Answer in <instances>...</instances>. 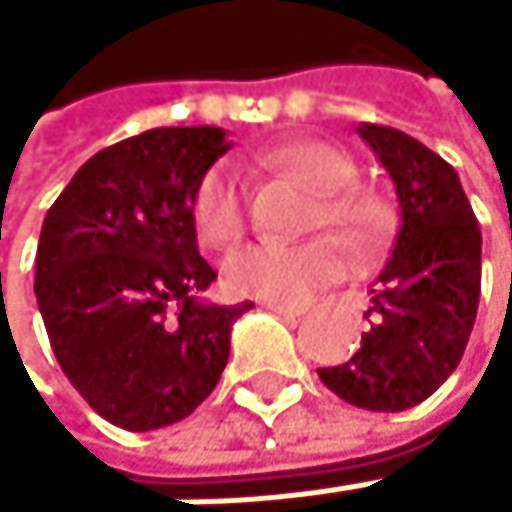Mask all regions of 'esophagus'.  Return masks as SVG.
Instances as JSON below:
<instances>
[{"instance_id": "obj_1", "label": "esophagus", "mask_w": 512, "mask_h": 512, "mask_svg": "<svg viewBox=\"0 0 512 512\" xmlns=\"http://www.w3.org/2000/svg\"><path fill=\"white\" fill-rule=\"evenodd\" d=\"M261 307H264V310H270V313L288 316V319H301V316L307 313L304 307H294V304H276V301H264Z\"/></svg>"}]
</instances>
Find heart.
I'll return each instance as SVG.
<instances>
[{"mask_svg":"<svg viewBox=\"0 0 512 512\" xmlns=\"http://www.w3.org/2000/svg\"><path fill=\"white\" fill-rule=\"evenodd\" d=\"M267 162L291 171L322 193L316 205V227H338L356 248L378 245L390 227V208L381 196L353 187L356 162L325 141H294L276 147ZM196 236L211 248H230L248 230V202L242 184L230 168L205 171L190 202ZM347 270V248L338 236H319L310 242H254L224 264L230 291L242 298H261L276 304L307 301L322 285L341 279Z\"/></svg>","mask_w":512,"mask_h":512,"instance_id":"obj_1","label":"heart"}]
</instances>
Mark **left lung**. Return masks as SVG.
<instances>
[{
    "mask_svg": "<svg viewBox=\"0 0 512 512\" xmlns=\"http://www.w3.org/2000/svg\"><path fill=\"white\" fill-rule=\"evenodd\" d=\"M362 141L396 184L399 233L371 288L362 347L319 368L322 384L368 411H405L458 368L479 307L482 233L458 171L399 128L362 122Z\"/></svg>",
    "mask_w": 512,
    "mask_h": 512,
    "instance_id": "obj_1",
    "label": "left lung"
}]
</instances>
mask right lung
<instances>
[{
    "instance_id": "right-lung-1",
    "label": "right lung",
    "mask_w": 512,
    "mask_h": 512,
    "mask_svg": "<svg viewBox=\"0 0 512 512\" xmlns=\"http://www.w3.org/2000/svg\"><path fill=\"white\" fill-rule=\"evenodd\" d=\"M224 128H150L94 153L54 199L36 248V301L79 396L122 430L178 424L218 387L230 328L254 304L199 294L193 190L230 144Z\"/></svg>"
}]
</instances>
